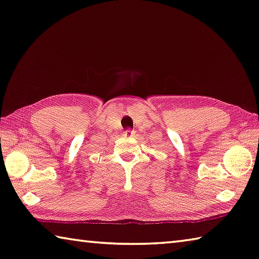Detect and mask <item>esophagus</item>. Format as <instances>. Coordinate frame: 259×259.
I'll return each instance as SVG.
<instances>
[{
	"label": "esophagus",
	"mask_w": 259,
	"mask_h": 259,
	"mask_svg": "<svg viewBox=\"0 0 259 259\" xmlns=\"http://www.w3.org/2000/svg\"><path fill=\"white\" fill-rule=\"evenodd\" d=\"M132 135H133V132H132L131 130H127L124 132V136H132Z\"/></svg>",
	"instance_id": "esophagus-1"
}]
</instances>
